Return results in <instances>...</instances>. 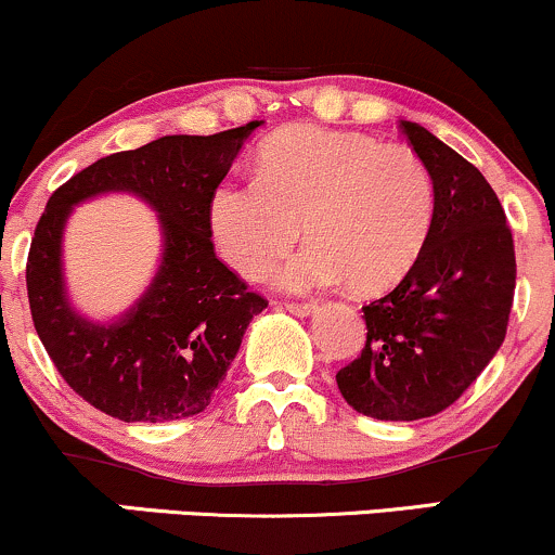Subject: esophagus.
<instances>
[{"instance_id": "1", "label": "esophagus", "mask_w": 555, "mask_h": 555, "mask_svg": "<svg viewBox=\"0 0 555 555\" xmlns=\"http://www.w3.org/2000/svg\"><path fill=\"white\" fill-rule=\"evenodd\" d=\"M284 308L289 310L292 315H297V318H305V315H310L315 310V302H284Z\"/></svg>"}]
</instances>
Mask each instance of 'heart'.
<instances>
[{"instance_id":"obj_1","label":"heart","mask_w":555,"mask_h":555,"mask_svg":"<svg viewBox=\"0 0 555 555\" xmlns=\"http://www.w3.org/2000/svg\"><path fill=\"white\" fill-rule=\"evenodd\" d=\"M433 219L436 182L417 151L318 125L276 132L260 169L227 175L208 201L216 247L247 279L266 276L305 224L313 245L279 271L292 292L344 279L388 289L423 256Z\"/></svg>"}]
</instances>
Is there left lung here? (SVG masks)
<instances>
[{
    "mask_svg": "<svg viewBox=\"0 0 555 555\" xmlns=\"http://www.w3.org/2000/svg\"><path fill=\"white\" fill-rule=\"evenodd\" d=\"M401 130L436 182V219L412 271L362 308L365 347L336 373L347 404L375 420L454 404L506 339L517 286L512 227L480 169L425 127Z\"/></svg>",
    "mask_w": 555,
    "mask_h": 555,
    "instance_id": "8db88e82",
    "label": "left lung"
}]
</instances>
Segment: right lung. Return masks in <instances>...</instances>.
<instances>
[{
	"label": "right lung",
	"instance_id": "right-lung-1",
	"mask_svg": "<svg viewBox=\"0 0 555 555\" xmlns=\"http://www.w3.org/2000/svg\"><path fill=\"white\" fill-rule=\"evenodd\" d=\"M260 122L216 135H167L119 151L56 188L30 240L25 284L34 326L67 386L125 423H164L206 410L242 334L269 299L216 258L208 201L242 140ZM106 189L145 196L163 214L165 263L119 324L95 327L68 310L59 245L68 208Z\"/></svg>",
	"mask_w": 555,
	"mask_h": 555
}]
</instances>
